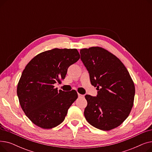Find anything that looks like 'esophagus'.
Instances as JSON below:
<instances>
[{
    "instance_id": "34e87169",
    "label": "esophagus",
    "mask_w": 152,
    "mask_h": 152,
    "mask_svg": "<svg viewBox=\"0 0 152 152\" xmlns=\"http://www.w3.org/2000/svg\"><path fill=\"white\" fill-rule=\"evenodd\" d=\"M84 95H81L80 94H78V97L79 98H82V97H84Z\"/></svg>"
}]
</instances>
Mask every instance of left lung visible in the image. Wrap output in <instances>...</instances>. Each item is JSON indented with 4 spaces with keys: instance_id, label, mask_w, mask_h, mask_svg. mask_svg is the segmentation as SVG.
I'll return each mask as SVG.
<instances>
[{
    "instance_id": "left-lung-1",
    "label": "left lung",
    "mask_w": 152,
    "mask_h": 152,
    "mask_svg": "<svg viewBox=\"0 0 152 152\" xmlns=\"http://www.w3.org/2000/svg\"><path fill=\"white\" fill-rule=\"evenodd\" d=\"M81 60L88 71L97 97L86 95L84 116L90 124L110 131L128 117L134 104L135 86L124 64L115 55L99 47L80 50Z\"/></svg>"
}]
</instances>
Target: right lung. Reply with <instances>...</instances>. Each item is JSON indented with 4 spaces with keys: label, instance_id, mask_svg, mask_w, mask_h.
Masks as SVG:
<instances>
[{
    "label": "right lung",
    "instance_id": "add662e5",
    "mask_svg": "<svg viewBox=\"0 0 152 152\" xmlns=\"http://www.w3.org/2000/svg\"><path fill=\"white\" fill-rule=\"evenodd\" d=\"M80 58L76 49H53L37 55L23 70L17 86L21 107L36 126L52 129L61 124L77 98L75 90L58 91L68 67Z\"/></svg>",
    "mask_w": 152,
    "mask_h": 152
}]
</instances>
